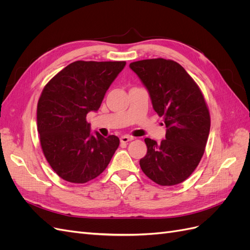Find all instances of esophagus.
I'll use <instances>...</instances> for the list:
<instances>
[{
  "label": "esophagus",
  "mask_w": 250,
  "mask_h": 250,
  "mask_svg": "<svg viewBox=\"0 0 250 250\" xmlns=\"http://www.w3.org/2000/svg\"><path fill=\"white\" fill-rule=\"evenodd\" d=\"M121 143H127L129 141H132L133 138L132 137H129V135H123V137H121Z\"/></svg>",
  "instance_id": "1"
}]
</instances>
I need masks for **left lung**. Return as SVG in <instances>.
<instances>
[{"instance_id": "8db88e82", "label": "left lung", "mask_w": 250, "mask_h": 250, "mask_svg": "<svg viewBox=\"0 0 250 250\" xmlns=\"http://www.w3.org/2000/svg\"><path fill=\"white\" fill-rule=\"evenodd\" d=\"M129 66L148 89L154 110L167 127L161 143L145 139L147 154L141 158V168L157 185H178L197 168L204 153L210 128L207 102L176 62L145 59Z\"/></svg>"}]
</instances>
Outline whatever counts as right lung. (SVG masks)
Instances as JSON below:
<instances>
[{
	"mask_svg": "<svg viewBox=\"0 0 250 250\" xmlns=\"http://www.w3.org/2000/svg\"><path fill=\"white\" fill-rule=\"evenodd\" d=\"M125 62H83L65 66L43 87L37 103V130L47 162L59 177L85 184L106 169L119 147L116 135L90 133L97 111Z\"/></svg>",
	"mask_w": 250,
	"mask_h": 250,
	"instance_id": "right-lung-1",
	"label": "right lung"
}]
</instances>
